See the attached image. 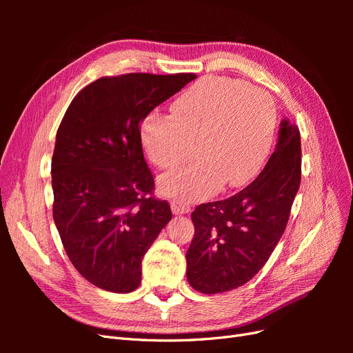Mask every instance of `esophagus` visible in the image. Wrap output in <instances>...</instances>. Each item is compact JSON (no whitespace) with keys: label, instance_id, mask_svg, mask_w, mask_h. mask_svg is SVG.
I'll return each instance as SVG.
<instances>
[{"label":"esophagus","instance_id":"34e87169","mask_svg":"<svg viewBox=\"0 0 353 353\" xmlns=\"http://www.w3.org/2000/svg\"><path fill=\"white\" fill-rule=\"evenodd\" d=\"M170 209H172V212L175 213V215H184V213H188L190 212V205H185V203H183L178 199H174L172 201H170Z\"/></svg>","mask_w":353,"mask_h":353}]
</instances>
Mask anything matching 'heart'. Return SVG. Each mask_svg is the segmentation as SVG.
Listing matches in <instances>:
<instances>
[{
  "label": "heart",
  "instance_id": "1",
  "mask_svg": "<svg viewBox=\"0 0 353 353\" xmlns=\"http://www.w3.org/2000/svg\"><path fill=\"white\" fill-rule=\"evenodd\" d=\"M276 110L268 94L230 78H206L183 92L172 116L150 112L141 140L160 169L176 168L196 143L197 160L160 179L166 194L184 203L203 200L249 181L268 154Z\"/></svg>",
  "mask_w": 353,
  "mask_h": 353
}]
</instances>
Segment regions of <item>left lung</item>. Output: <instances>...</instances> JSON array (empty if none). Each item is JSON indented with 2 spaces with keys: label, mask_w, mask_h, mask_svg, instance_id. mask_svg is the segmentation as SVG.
Segmentation results:
<instances>
[{
  "label": "left lung",
  "mask_w": 353,
  "mask_h": 353,
  "mask_svg": "<svg viewBox=\"0 0 353 353\" xmlns=\"http://www.w3.org/2000/svg\"><path fill=\"white\" fill-rule=\"evenodd\" d=\"M301 163V132L283 119L275 152L259 176L237 194L194 209V237L185 254L187 280L194 290H234L262 270L290 216Z\"/></svg>",
  "instance_id": "obj_1"
}]
</instances>
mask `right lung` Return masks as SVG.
I'll use <instances>...</instances> for the list:
<instances>
[{"mask_svg":"<svg viewBox=\"0 0 353 353\" xmlns=\"http://www.w3.org/2000/svg\"><path fill=\"white\" fill-rule=\"evenodd\" d=\"M193 73H126L81 90L56 135L51 162L52 218L69 259L91 284L130 293L141 261L172 219L152 196L154 178L141 144V122Z\"/></svg>","mask_w":353,"mask_h":353,"instance_id":"right-lung-1","label":"right lung"}]
</instances>
